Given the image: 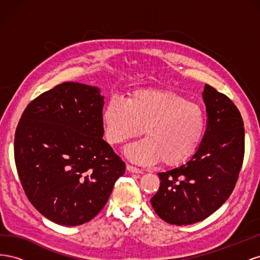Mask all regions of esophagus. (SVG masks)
<instances>
[{
	"instance_id": "34e87169",
	"label": "esophagus",
	"mask_w": 260,
	"mask_h": 260,
	"mask_svg": "<svg viewBox=\"0 0 260 260\" xmlns=\"http://www.w3.org/2000/svg\"><path fill=\"white\" fill-rule=\"evenodd\" d=\"M127 169H128V171L132 172V174H142V170L135 167V166H131V165H127Z\"/></svg>"
}]
</instances>
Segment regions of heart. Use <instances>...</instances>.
Wrapping results in <instances>:
<instances>
[{
    "label": "heart",
    "instance_id": "heart-1",
    "mask_svg": "<svg viewBox=\"0 0 260 260\" xmlns=\"http://www.w3.org/2000/svg\"><path fill=\"white\" fill-rule=\"evenodd\" d=\"M105 139L120 145L140 136L146 139L130 145L125 154L141 164L161 159L166 166H177L198 151L206 129L202 106L168 90L140 89L125 102L112 99L102 113Z\"/></svg>",
    "mask_w": 260,
    "mask_h": 260
}]
</instances>
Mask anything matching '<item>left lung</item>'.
I'll return each instance as SVG.
<instances>
[{"instance_id":"1","label":"left lung","mask_w":260,"mask_h":260,"mask_svg":"<svg viewBox=\"0 0 260 260\" xmlns=\"http://www.w3.org/2000/svg\"><path fill=\"white\" fill-rule=\"evenodd\" d=\"M207 123L198 151L186 164L159 172L151 199L164 221L186 225L202 221L229 199L242 168L245 131L241 113L225 94L205 84Z\"/></svg>"}]
</instances>
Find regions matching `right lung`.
<instances>
[{
  "label": "right lung",
  "instance_id": "add662e5",
  "mask_svg": "<svg viewBox=\"0 0 260 260\" xmlns=\"http://www.w3.org/2000/svg\"><path fill=\"white\" fill-rule=\"evenodd\" d=\"M103 99L95 86L64 82L31 101L18 122L14 156L22 188L55 223L90 221L124 174L102 138Z\"/></svg>",
  "mask_w": 260,
  "mask_h": 260
}]
</instances>
